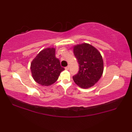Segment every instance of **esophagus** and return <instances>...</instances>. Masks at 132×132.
I'll use <instances>...</instances> for the list:
<instances>
[{"instance_id": "esophagus-1", "label": "esophagus", "mask_w": 132, "mask_h": 132, "mask_svg": "<svg viewBox=\"0 0 132 132\" xmlns=\"http://www.w3.org/2000/svg\"><path fill=\"white\" fill-rule=\"evenodd\" d=\"M64 69H65V70H68L69 69V66H67V67H66V68H64Z\"/></svg>"}]
</instances>
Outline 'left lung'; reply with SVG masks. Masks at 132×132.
I'll return each mask as SVG.
<instances>
[{
    "label": "left lung",
    "mask_w": 132,
    "mask_h": 132,
    "mask_svg": "<svg viewBox=\"0 0 132 132\" xmlns=\"http://www.w3.org/2000/svg\"><path fill=\"white\" fill-rule=\"evenodd\" d=\"M73 52L79 63V70L72 79L80 88H90L102 76L104 70L102 56L96 48L87 43L74 45Z\"/></svg>",
    "instance_id": "8db88e82"
}]
</instances>
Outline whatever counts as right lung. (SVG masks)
I'll return each instance as SVG.
<instances>
[{"label": "right lung", "instance_id": "obj_1", "mask_svg": "<svg viewBox=\"0 0 132 132\" xmlns=\"http://www.w3.org/2000/svg\"><path fill=\"white\" fill-rule=\"evenodd\" d=\"M55 49L47 47L36 55L30 63V70L33 79L42 86H49L58 79L62 68L60 60L55 57Z\"/></svg>", "mask_w": 132, "mask_h": 132}]
</instances>
